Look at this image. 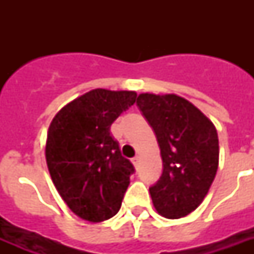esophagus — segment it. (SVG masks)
I'll return each instance as SVG.
<instances>
[{"label": "esophagus", "mask_w": 254, "mask_h": 254, "mask_svg": "<svg viewBox=\"0 0 254 254\" xmlns=\"http://www.w3.org/2000/svg\"><path fill=\"white\" fill-rule=\"evenodd\" d=\"M131 163H133L135 169H137V167H138V165H139V157H134V158L131 159Z\"/></svg>", "instance_id": "esophagus-1"}]
</instances>
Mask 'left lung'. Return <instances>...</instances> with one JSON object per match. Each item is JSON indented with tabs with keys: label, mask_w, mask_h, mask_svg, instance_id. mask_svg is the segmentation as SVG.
<instances>
[{
	"label": "left lung",
	"mask_w": 254,
	"mask_h": 254,
	"mask_svg": "<svg viewBox=\"0 0 254 254\" xmlns=\"http://www.w3.org/2000/svg\"><path fill=\"white\" fill-rule=\"evenodd\" d=\"M137 105L150 124L163 162L151 186L159 215L181 219L200 205L219 166V138L212 121L181 96L141 93Z\"/></svg>",
	"instance_id": "obj_1"
}]
</instances>
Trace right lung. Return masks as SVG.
<instances>
[{
	"label": "right lung",
	"instance_id": "add662e5",
	"mask_svg": "<svg viewBox=\"0 0 254 254\" xmlns=\"http://www.w3.org/2000/svg\"><path fill=\"white\" fill-rule=\"evenodd\" d=\"M133 91L92 89L62 108L50 124L46 162L58 192L91 223L119 212L134 167L121 155L111 125L135 103Z\"/></svg>",
	"mask_w": 254,
	"mask_h": 254
}]
</instances>
